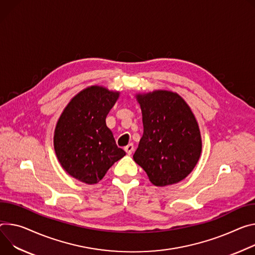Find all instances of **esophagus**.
Wrapping results in <instances>:
<instances>
[{"label":"esophagus","instance_id":"esophagus-1","mask_svg":"<svg viewBox=\"0 0 255 255\" xmlns=\"http://www.w3.org/2000/svg\"><path fill=\"white\" fill-rule=\"evenodd\" d=\"M124 150L126 151V153H127V154H129V155H130V154L133 152V150H134V146H133V144H132V143L128 144L127 146H125V147H124Z\"/></svg>","mask_w":255,"mask_h":255}]
</instances>
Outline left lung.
Here are the masks:
<instances>
[{
  "label": "left lung",
  "instance_id": "1",
  "mask_svg": "<svg viewBox=\"0 0 255 255\" xmlns=\"http://www.w3.org/2000/svg\"><path fill=\"white\" fill-rule=\"evenodd\" d=\"M142 113L143 135L133 155L155 186L186 178L200 157L202 143L194 115L178 94L154 90L136 95Z\"/></svg>",
  "mask_w": 255,
  "mask_h": 255
}]
</instances>
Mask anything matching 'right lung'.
I'll list each match as a JSON object with an SVG mask.
<instances>
[{
    "label": "right lung",
    "instance_id": "obj_1",
    "mask_svg": "<svg viewBox=\"0 0 255 255\" xmlns=\"http://www.w3.org/2000/svg\"><path fill=\"white\" fill-rule=\"evenodd\" d=\"M119 95L103 86H89L70 101L57 122L56 155L62 168L83 183L97 184L126 154L106 124Z\"/></svg>",
    "mask_w": 255,
    "mask_h": 255
}]
</instances>
